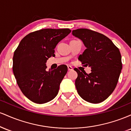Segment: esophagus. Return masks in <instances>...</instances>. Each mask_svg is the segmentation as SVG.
Here are the masks:
<instances>
[{
	"label": "esophagus",
	"instance_id": "1",
	"mask_svg": "<svg viewBox=\"0 0 131 131\" xmlns=\"http://www.w3.org/2000/svg\"><path fill=\"white\" fill-rule=\"evenodd\" d=\"M73 68H72L71 66H68V71H72L73 70Z\"/></svg>",
	"mask_w": 131,
	"mask_h": 131
}]
</instances>
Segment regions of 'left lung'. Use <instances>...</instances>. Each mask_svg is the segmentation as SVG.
Returning <instances> with one entry per match:
<instances>
[{"mask_svg": "<svg viewBox=\"0 0 131 131\" xmlns=\"http://www.w3.org/2000/svg\"><path fill=\"white\" fill-rule=\"evenodd\" d=\"M72 34L86 47L78 59L91 68L89 74L74 69L78 73L75 85L78 94L90 103H100L112 94L118 83L122 70L119 50L108 37L92 30L81 28Z\"/></svg>", "mask_w": 131, "mask_h": 131, "instance_id": "8db88e82", "label": "left lung"}]
</instances>
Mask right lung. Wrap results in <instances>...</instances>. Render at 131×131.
Listing matches in <instances>:
<instances>
[{"label": "right lung", "instance_id": "1", "mask_svg": "<svg viewBox=\"0 0 131 131\" xmlns=\"http://www.w3.org/2000/svg\"><path fill=\"white\" fill-rule=\"evenodd\" d=\"M71 32L70 29H42L26 35L13 57V71L23 94L36 103L53 100L67 74L66 65L47 71L46 61L54 56V49Z\"/></svg>", "mask_w": 131, "mask_h": 131}]
</instances>
